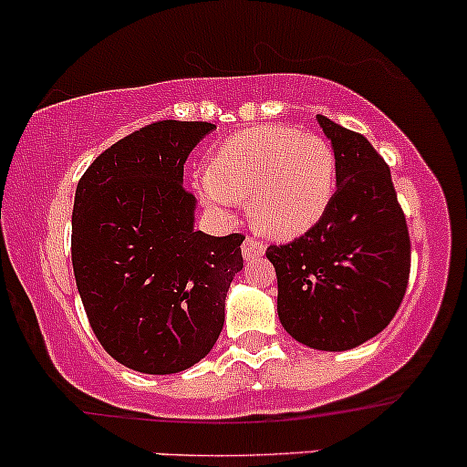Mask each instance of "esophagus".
Masks as SVG:
<instances>
[{"label":"esophagus","mask_w":467,"mask_h":467,"mask_svg":"<svg viewBox=\"0 0 467 467\" xmlns=\"http://www.w3.org/2000/svg\"><path fill=\"white\" fill-rule=\"evenodd\" d=\"M241 252H244V259H245V261L259 259V256L265 252V245L261 244V241L248 237V239L244 241V245H241Z\"/></svg>","instance_id":"1"}]
</instances>
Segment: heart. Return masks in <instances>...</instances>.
I'll return each instance as SVG.
<instances>
[{
	"label": "heart",
	"instance_id": "heart-1",
	"mask_svg": "<svg viewBox=\"0 0 467 467\" xmlns=\"http://www.w3.org/2000/svg\"><path fill=\"white\" fill-rule=\"evenodd\" d=\"M202 197L217 208L250 200V219L275 239H296L325 217L336 192V153L325 138L292 127H256L213 155Z\"/></svg>",
	"mask_w": 467,
	"mask_h": 467
}]
</instances>
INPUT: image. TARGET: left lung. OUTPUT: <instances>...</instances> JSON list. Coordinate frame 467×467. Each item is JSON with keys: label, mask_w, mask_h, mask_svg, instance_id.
I'll return each instance as SVG.
<instances>
[{"label": "left lung", "mask_w": 467, "mask_h": 467, "mask_svg": "<svg viewBox=\"0 0 467 467\" xmlns=\"http://www.w3.org/2000/svg\"><path fill=\"white\" fill-rule=\"evenodd\" d=\"M336 153V192L303 237L265 252L276 270V312L294 340L356 349L393 320L410 275V239L390 169L371 142L316 116Z\"/></svg>", "instance_id": "8db88e82"}]
</instances>
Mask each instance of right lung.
Instances as JSON below:
<instances>
[{
	"instance_id": "right-lung-1",
	"label": "right lung",
	"mask_w": 467,
	"mask_h": 467,
	"mask_svg": "<svg viewBox=\"0 0 467 467\" xmlns=\"http://www.w3.org/2000/svg\"><path fill=\"white\" fill-rule=\"evenodd\" d=\"M211 122L160 120L111 144L77 186L72 267L85 314L114 360L191 368L215 347L245 237L195 230L184 162Z\"/></svg>"
}]
</instances>
